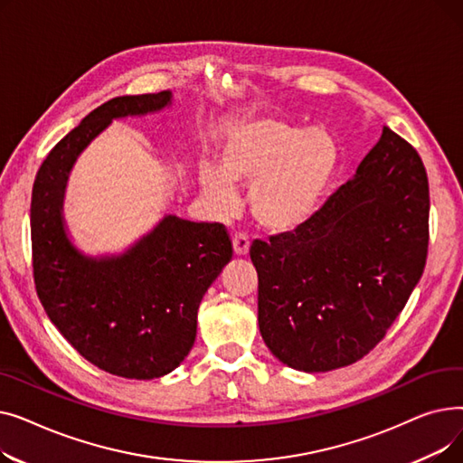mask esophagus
<instances>
[{"label":"esophagus","mask_w":463,"mask_h":463,"mask_svg":"<svg viewBox=\"0 0 463 463\" xmlns=\"http://www.w3.org/2000/svg\"><path fill=\"white\" fill-rule=\"evenodd\" d=\"M232 250H234V255L246 257L250 253V240L244 234H234L232 236Z\"/></svg>","instance_id":"34e87169"}]
</instances>
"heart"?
<instances>
[{
	"mask_svg": "<svg viewBox=\"0 0 463 463\" xmlns=\"http://www.w3.org/2000/svg\"><path fill=\"white\" fill-rule=\"evenodd\" d=\"M337 163V144L325 129H304L279 118H244L227 129L217 165H201L199 182L222 212L236 206L234 184H251L248 203L255 222L281 234L317 213Z\"/></svg>",
	"mask_w": 463,
	"mask_h": 463,
	"instance_id": "1",
	"label": "heart"
}]
</instances>
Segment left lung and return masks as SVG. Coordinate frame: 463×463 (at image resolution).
I'll use <instances>...</instances> for the list:
<instances>
[{
	"label": "left lung",
	"instance_id": "obj_1",
	"mask_svg": "<svg viewBox=\"0 0 463 463\" xmlns=\"http://www.w3.org/2000/svg\"><path fill=\"white\" fill-rule=\"evenodd\" d=\"M428 215L422 159L384 128L354 176L304 227L251 244L266 347L307 373L368 354L424 272Z\"/></svg>",
	"mask_w": 463,
	"mask_h": 463
}]
</instances>
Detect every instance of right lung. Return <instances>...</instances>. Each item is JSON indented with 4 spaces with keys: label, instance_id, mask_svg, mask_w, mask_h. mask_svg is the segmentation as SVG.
<instances>
[{
    "label": "right lung",
    "instance_id": "1",
    "mask_svg": "<svg viewBox=\"0 0 463 463\" xmlns=\"http://www.w3.org/2000/svg\"><path fill=\"white\" fill-rule=\"evenodd\" d=\"M170 105L166 90L95 109L48 154L32 193L33 278L48 319L93 366L126 379L163 377L184 362L201 300L232 259L231 240L219 223L165 215L126 251L86 255L69 238L65 189L79 156L112 119Z\"/></svg>",
    "mask_w": 463,
    "mask_h": 463
}]
</instances>
